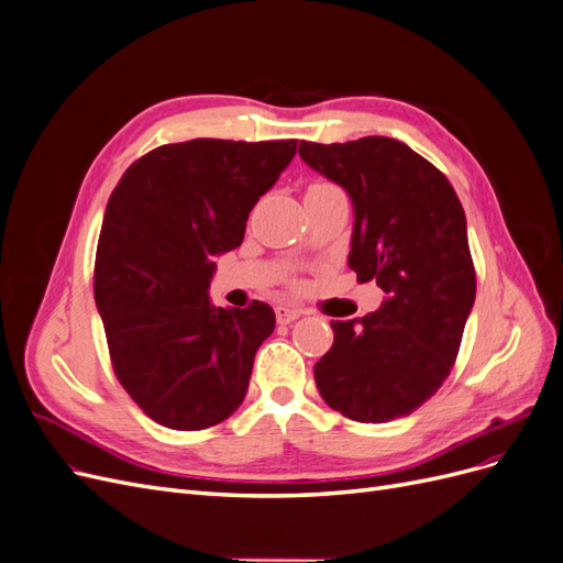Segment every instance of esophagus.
<instances>
[{"label":"esophagus","mask_w":563,"mask_h":563,"mask_svg":"<svg viewBox=\"0 0 563 563\" xmlns=\"http://www.w3.org/2000/svg\"><path fill=\"white\" fill-rule=\"evenodd\" d=\"M275 314H277L279 323H291V321H296L302 314V310L300 308H288V305H277Z\"/></svg>","instance_id":"34e87169"}]
</instances>
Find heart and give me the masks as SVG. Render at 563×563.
I'll use <instances>...</instances> for the list:
<instances>
[{"label":"heart","instance_id":"b5f03b06","mask_svg":"<svg viewBox=\"0 0 563 563\" xmlns=\"http://www.w3.org/2000/svg\"><path fill=\"white\" fill-rule=\"evenodd\" d=\"M333 187H335V185H331V183H321V180H319V183H312V185L308 187V192H321V190H333Z\"/></svg>","mask_w":563,"mask_h":563}]
</instances>
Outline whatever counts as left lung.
Wrapping results in <instances>:
<instances>
[{
  "mask_svg": "<svg viewBox=\"0 0 563 563\" xmlns=\"http://www.w3.org/2000/svg\"><path fill=\"white\" fill-rule=\"evenodd\" d=\"M298 152L352 197L350 267L385 291L380 310L331 321L333 345L314 364L319 395L356 422L411 416L449 378L474 305L463 203L434 164L385 135L300 141Z\"/></svg>",
  "mask_w": 563,
  "mask_h": 563,
  "instance_id": "left-lung-1",
  "label": "left lung"
}]
</instances>
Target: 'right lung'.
Here are the masks:
<instances>
[{
  "instance_id": "add662e5",
  "label": "right lung",
  "mask_w": 563,
  "mask_h": 563,
  "mask_svg": "<svg viewBox=\"0 0 563 563\" xmlns=\"http://www.w3.org/2000/svg\"><path fill=\"white\" fill-rule=\"evenodd\" d=\"M298 141L197 139L135 159L110 195L93 296L117 380L164 428L195 432L246 397L253 356L275 331L267 302L213 308V255L242 244L251 209Z\"/></svg>"
}]
</instances>
